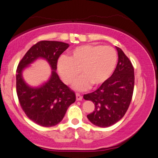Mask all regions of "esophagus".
Returning <instances> with one entry per match:
<instances>
[{"label":"esophagus","instance_id":"esophagus-1","mask_svg":"<svg viewBox=\"0 0 158 158\" xmlns=\"http://www.w3.org/2000/svg\"><path fill=\"white\" fill-rule=\"evenodd\" d=\"M76 100H82V95H80L79 94H76Z\"/></svg>","mask_w":158,"mask_h":158}]
</instances>
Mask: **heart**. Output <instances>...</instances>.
<instances>
[{
	"label": "heart",
	"mask_w": 158,
	"mask_h": 158,
	"mask_svg": "<svg viewBox=\"0 0 158 158\" xmlns=\"http://www.w3.org/2000/svg\"><path fill=\"white\" fill-rule=\"evenodd\" d=\"M118 63V55L110 46L87 44L78 46L58 61V70L62 80L70 85L81 73L83 76L74 84L77 91L98 87L112 76Z\"/></svg>",
	"instance_id": "1"
}]
</instances>
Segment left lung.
<instances>
[{"instance_id": "1", "label": "left lung", "mask_w": 158, "mask_h": 158, "mask_svg": "<svg viewBox=\"0 0 158 158\" xmlns=\"http://www.w3.org/2000/svg\"><path fill=\"white\" fill-rule=\"evenodd\" d=\"M118 60L112 75L92 93L83 96L94 103L92 113L87 115L93 124L107 127L115 124L125 115L134 88V69L131 60L116 46Z\"/></svg>"}]
</instances>
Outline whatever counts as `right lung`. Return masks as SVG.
<instances>
[{"label":"right lung","mask_w":158,"mask_h":158,"mask_svg":"<svg viewBox=\"0 0 158 158\" xmlns=\"http://www.w3.org/2000/svg\"><path fill=\"white\" fill-rule=\"evenodd\" d=\"M69 47L68 43L43 40L26 52L16 70V92L26 115L42 127H53L62 121L67 109L76 101L75 93L61 82L56 73L59 56ZM39 58L45 59L52 69L50 79L38 87L23 80L22 72Z\"/></svg>","instance_id":"1"}]
</instances>
